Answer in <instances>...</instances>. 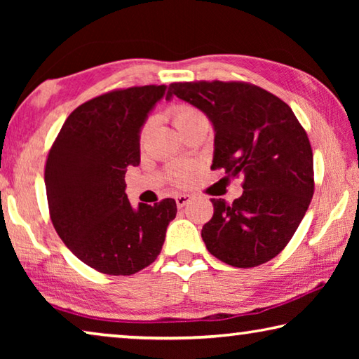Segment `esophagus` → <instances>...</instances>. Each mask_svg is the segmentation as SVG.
Wrapping results in <instances>:
<instances>
[{"mask_svg": "<svg viewBox=\"0 0 359 359\" xmlns=\"http://www.w3.org/2000/svg\"><path fill=\"white\" fill-rule=\"evenodd\" d=\"M190 199H191L190 194H177V196H175V203H177V208H184V205L190 203Z\"/></svg>", "mask_w": 359, "mask_h": 359, "instance_id": "esophagus-1", "label": "esophagus"}]
</instances>
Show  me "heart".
Here are the masks:
<instances>
[{"label":"heart","instance_id":"heart-1","mask_svg":"<svg viewBox=\"0 0 359 359\" xmlns=\"http://www.w3.org/2000/svg\"><path fill=\"white\" fill-rule=\"evenodd\" d=\"M169 115H171L175 128L179 131H184L194 125H203V123L208 125V118H205V115L199 111V109L193 107L190 104L174 106L171 107V111H169ZM175 179L179 182L187 180V172L184 169H177V171H175Z\"/></svg>","mask_w":359,"mask_h":359}]
</instances>
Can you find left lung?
Returning <instances> with one entry per match:
<instances>
[{
	"instance_id": "obj_1",
	"label": "left lung",
	"mask_w": 359,
	"mask_h": 359,
	"mask_svg": "<svg viewBox=\"0 0 359 359\" xmlns=\"http://www.w3.org/2000/svg\"><path fill=\"white\" fill-rule=\"evenodd\" d=\"M174 96L212 123V168H223L224 179L244 177L241 198L212 199L214 217L201 231L208 250L234 267L277 257L313 196V155L296 115L280 98L244 82H177L166 100Z\"/></svg>"
}]
</instances>
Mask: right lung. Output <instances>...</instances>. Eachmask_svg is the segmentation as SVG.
I'll list each match as a JSON object with an SVG mask.
<instances>
[{
  "label": "right lung",
  "mask_w": 359,
  "mask_h": 359,
  "mask_svg": "<svg viewBox=\"0 0 359 359\" xmlns=\"http://www.w3.org/2000/svg\"><path fill=\"white\" fill-rule=\"evenodd\" d=\"M166 85L101 95L79 106L48 151L44 182L50 218L76 257L109 276H131L154 263L177 205L163 199L133 208L128 166L141 163V131Z\"/></svg>",
  "instance_id": "add662e5"
}]
</instances>
